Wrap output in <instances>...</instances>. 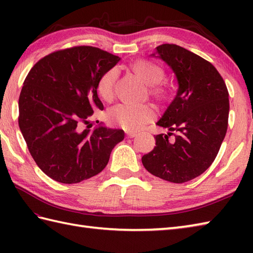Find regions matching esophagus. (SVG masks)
I'll return each mask as SVG.
<instances>
[{
  "mask_svg": "<svg viewBox=\"0 0 253 253\" xmlns=\"http://www.w3.org/2000/svg\"><path fill=\"white\" fill-rule=\"evenodd\" d=\"M126 136L128 137V138H133V137H136L137 136V132H126Z\"/></svg>",
  "mask_w": 253,
  "mask_h": 253,
  "instance_id": "esophagus-1",
  "label": "esophagus"
}]
</instances>
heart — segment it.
I'll use <instances>...</instances> for the list:
<instances>
[{
  "instance_id": "obj_1",
  "label": "heart",
  "mask_w": 253,
  "mask_h": 253,
  "mask_svg": "<svg viewBox=\"0 0 253 253\" xmlns=\"http://www.w3.org/2000/svg\"><path fill=\"white\" fill-rule=\"evenodd\" d=\"M129 69L143 84H148V93L154 100L164 102L169 99V89L164 82V71L158 64L147 60H137L129 65ZM117 72L109 69L102 74L96 83V92L105 102H112L115 95ZM155 110L151 104L128 105L118 104L107 113V120L113 125L120 126L127 131H137L153 121Z\"/></svg>"
}]
</instances>
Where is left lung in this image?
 <instances>
[{"mask_svg": "<svg viewBox=\"0 0 253 253\" xmlns=\"http://www.w3.org/2000/svg\"><path fill=\"white\" fill-rule=\"evenodd\" d=\"M155 55L173 69L178 90L157 123L169 132L155 136L154 149L141 161L149 173L181 184L200 176L215 160L227 131L228 90L211 63L184 47L162 44Z\"/></svg>", "mask_w": 253, "mask_h": 253, "instance_id": "left-lung-1", "label": "left lung"}]
</instances>
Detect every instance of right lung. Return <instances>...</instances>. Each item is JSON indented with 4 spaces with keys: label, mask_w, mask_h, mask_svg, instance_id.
Returning <instances> with one entry per match:
<instances>
[{
    "label": "right lung",
    "mask_w": 253,
    "mask_h": 253,
    "mask_svg": "<svg viewBox=\"0 0 253 253\" xmlns=\"http://www.w3.org/2000/svg\"><path fill=\"white\" fill-rule=\"evenodd\" d=\"M121 58L89 45L58 50L38 61L19 95L18 125L32 159L45 175L77 184L98 175L125 133L89 117L103 110L96 92L102 74Z\"/></svg>",
    "instance_id": "obj_1"
}]
</instances>
